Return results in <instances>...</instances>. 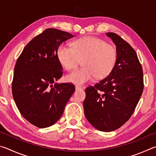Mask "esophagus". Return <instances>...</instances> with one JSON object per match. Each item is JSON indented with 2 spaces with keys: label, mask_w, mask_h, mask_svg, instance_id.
Instances as JSON below:
<instances>
[{
  "label": "esophagus",
  "mask_w": 156,
  "mask_h": 156,
  "mask_svg": "<svg viewBox=\"0 0 156 156\" xmlns=\"http://www.w3.org/2000/svg\"><path fill=\"white\" fill-rule=\"evenodd\" d=\"M83 89V87L81 86H78V85L76 86V90H81V89Z\"/></svg>",
  "instance_id": "obj_1"
}]
</instances>
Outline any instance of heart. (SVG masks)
Listing matches in <instances>:
<instances>
[{
    "label": "heart",
    "mask_w": 156,
    "mask_h": 156,
    "mask_svg": "<svg viewBox=\"0 0 156 156\" xmlns=\"http://www.w3.org/2000/svg\"><path fill=\"white\" fill-rule=\"evenodd\" d=\"M72 47L60 44L57 49V58L67 70L76 68L82 60L83 67L66 76V80L76 84H83L95 77H106L114 67L117 51L112 44L96 37H86L73 42Z\"/></svg>",
    "instance_id": "obj_1"
}]
</instances>
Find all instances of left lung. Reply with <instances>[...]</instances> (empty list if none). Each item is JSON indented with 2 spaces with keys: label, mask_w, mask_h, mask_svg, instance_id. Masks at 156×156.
I'll use <instances>...</instances> for the list:
<instances>
[{
  "label": "left lung",
  "mask_w": 156,
  "mask_h": 156,
  "mask_svg": "<svg viewBox=\"0 0 156 156\" xmlns=\"http://www.w3.org/2000/svg\"><path fill=\"white\" fill-rule=\"evenodd\" d=\"M116 45L117 59L106 78L85 89L84 115L95 128L109 132L127 122L144 89L143 72L136 52L118 34L107 33Z\"/></svg>",
  "instance_id": "8db88e82"
}]
</instances>
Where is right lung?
I'll list each match as a JSON object with an SVG mask.
<instances>
[{
  "label": "right lung",
  "instance_id": "obj_1",
  "mask_svg": "<svg viewBox=\"0 0 156 156\" xmlns=\"http://www.w3.org/2000/svg\"><path fill=\"white\" fill-rule=\"evenodd\" d=\"M74 36L49 28L31 40L18 58L12 80V95L23 117L38 128L56 123L75 91L72 83L54 84L62 67L58 47Z\"/></svg>",
  "mask_w": 156,
  "mask_h": 156
}]
</instances>
